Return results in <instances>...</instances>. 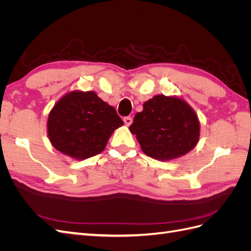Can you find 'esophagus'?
<instances>
[{
  "label": "esophagus",
  "mask_w": 251,
  "mask_h": 251,
  "mask_svg": "<svg viewBox=\"0 0 251 251\" xmlns=\"http://www.w3.org/2000/svg\"><path fill=\"white\" fill-rule=\"evenodd\" d=\"M124 121H125V124H126V126H130V125H132V123H133V118L130 117V116H126V117L124 118Z\"/></svg>",
  "instance_id": "obj_1"
}]
</instances>
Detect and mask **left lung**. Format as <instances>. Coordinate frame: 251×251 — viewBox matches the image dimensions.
<instances>
[{
	"label": "left lung",
	"mask_w": 251,
	"mask_h": 251,
	"mask_svg": "<svg viewBox=\"0 0 251 251\" xmlns=\"http://www.w3.org/2000/svg\"><path fill=\"white\" fill-rule=\"evenodd\" d=\"M130 131L143 153L158 160H171L193 150L199 140L200 125L194 110L182 100L154 96L135 115Z\"/></svg>",
	"instance_id": "1"
}]
</instances>
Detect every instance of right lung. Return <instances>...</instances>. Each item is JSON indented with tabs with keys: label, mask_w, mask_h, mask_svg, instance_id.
Instances as JSON below:
<instances>
[{
	"label": "right lung",
	"mask_w": 251,
	"mask_h": 251,
	"mask_svg": "<svg viewBox=\"0 0 251 251\" xmlns=\"http://www.w3.org/2000/svg\"><path fill=\"white\" fill-rule=\"evenodd\" d=\"M123 125L116 110L93 91H74L51 110L48 136L57 151L81 160L102 151L114 130Z\"/></svg>",
	"instance_id": "right-lung-1"
}]
</instances>
